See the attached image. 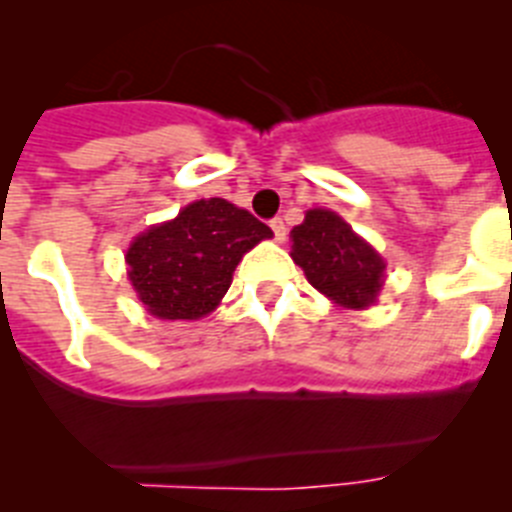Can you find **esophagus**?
<instances>
[{
	"label": "esophagus",
	"instance_id": "34e87169",
	"mask_svg": "<svg viewBox=\"0 0 512 512\" xmlns=\"http://www.w3.org/2000/svg\"><path fill=\"white\" fill-rule=\"evenodd\" d=\"M271 230H274V238H277L279 243L284 241V238H287V225H284V220L282 217H274V220H271Z\"/></svg>",
	"mask_w": 512,
	"mask_h": 512
}]
</instances>
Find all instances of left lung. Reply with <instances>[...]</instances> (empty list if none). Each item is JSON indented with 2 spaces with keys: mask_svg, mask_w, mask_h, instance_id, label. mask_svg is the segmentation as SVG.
Returning <instances> with one entry per match:
<instances>
[{
  "mask_svg": "<svg viewBox=\"0 0 512 512\" xmlns=\"http://www.w3.org/2000/svg\"><path fill=\"white\" fill-rule=\"evenodd\" d=\"M292 261L307 282L348 310H364L384 284V259L330 210H307L292 230Z\"/></svg>",
  "mask_w": 512,
  "mask_h": 512,
  "instance_id": "left-lung-1",
  "label": "left lung"
}]
</instances>
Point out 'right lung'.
<instances>
[{"instance_id":"right-lung-1","label":"right lung","mask_w":512,"mask_h":512,"mask_svg":"<svg viewBox=\"0 0 512 512\" xmlns=\"http://www.w3.org/2000/svg\"><path fill=\"white\" fill-rule=\"evenodd\" d=\"M271 235L269 225L228 200H197L130 243V284L156 318L200 320L220 305L243 253Z\"/></svg>"}]
</instances>
